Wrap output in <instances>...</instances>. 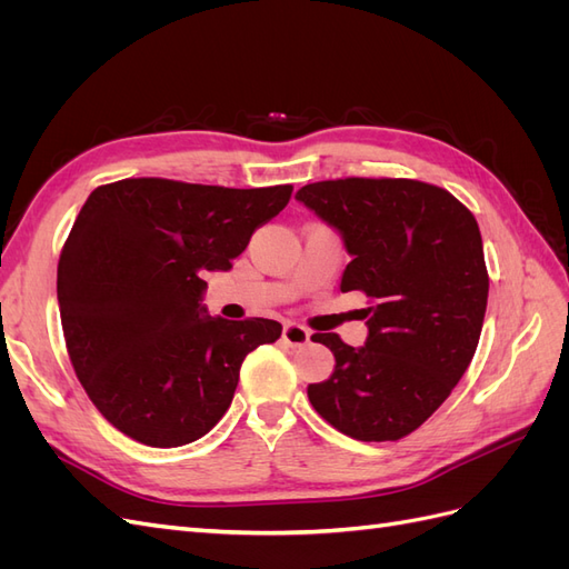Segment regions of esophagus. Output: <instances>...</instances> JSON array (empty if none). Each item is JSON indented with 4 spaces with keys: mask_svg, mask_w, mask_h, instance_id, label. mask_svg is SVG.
Returning <instances> with one entry per match:
<instances>
[{
    "mask_svg": "<svg viewBox=\"0 0 569 569\" xmlns=\"http://www.w3.org/2000/svg\"><path fill=\"white\" fill-rule=\"evenodd\" d=\"M282 339L289 343V347H303V343H308V339H311V332H308L299 322H284Z\"/></svg>",
    "mask_w": 569,
    "mask_h": 569,
    "instance_id": "1",
    "label": "esophagus"
}]
</instances>
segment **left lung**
Masks as SVG:
<instances>
[{"mask_svg": "<svg viewBox=\"0 0 569 569\" xmlns=\"http://www.w3.org/2000/svg\"><path fill=\"white\" fill-rule=\"evenodd\" d=\"M297 201L351 256L339 289L372 299L363 347L313 335L335 370L308 385V401L351 439H401L449 399L475 356L489 297L477 220L446 189L403 178L313 182Z\"/></svg>", "mask_w": 569, "mask_h": 569, "instance_id": "8db88e82", "label": "left lung"}]
</instances>
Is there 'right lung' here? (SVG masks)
Returning a JSON list of instances; mask_svg holds the SVG:
<instances>
[{
  "instance_id": "1",
  "label": "right lung",
  "mask_w": 569,
  "mask_h": 569,
  "mask_svg": "<svg viewBox=\"0 0 569 569\" xmlns=\"http://www.w3.org/2000/svg\"><path fill=\"white\" fill-rule=\"evenodd\" d=\"M289 197L291 184L137 178L84 201L59 258V313L80 385L120 432L176 449L226 416L247 353L282 325L209 316L201 278L230 270Z\"/></svg>"
}]
</instances>
